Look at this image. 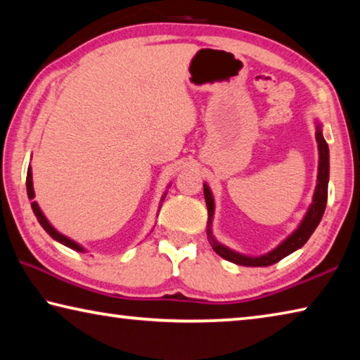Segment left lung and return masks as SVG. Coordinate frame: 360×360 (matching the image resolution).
Masks as SVG:
<instances>
[{"label":"left lung","mask_w":360,"mask_h":360,"mask_svg":"<svg viewBox=\"0 0 360 360\" xmlns=\"http://www.w3.org/2000/svg\"><path fill=\"white\" fill-rule=\"evenodd\" d=\"M316 143H318V152H319V162H318V179H316V187L313 193V202L308 206L307 212H304L300 224L297 229L292 231L288 238L283 240L279 245L262 255H246L241 252H236L233 249L227 248L222 243H219L214 235H212V217H214V197L210 186L203 184V193L206 208H208V225H206V235H208V241L214 252L221 255L222 259L233 262L236 265L243 266H268L276 264L289 254L295 252L300 249L304 243L309 240L313 231L318 227L322 216H324L326 205H327V187H328V173H330V162H328V146L322 135V124L316 120Z\"/></svg>","instance_id":"8db88e82"}]
</instances>
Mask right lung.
Listing matches in <instances>:
<instances>
[{
    "mask_svg": "<svg viewBox=\"0 0 360 360\" xmlns=\"http://www.w3.org/2000/svg\"><path fill=\"white\" fill-rule=\"evenodd\" d=\"M168 187H169V186H168ZM27 193H28V198H30V200H33V198H34L32 167H28V172H27ZM165 197H167V191H165V193L162 195V200H160V205H158V210H160V206H162V203H163V200H165ZM32 210H33V212H34L36 219H38V222L41 224V227L44 229V230L47 231V233L52 236L53 240L58 241L60 245H63V246L70 248V249H72V251H77V252H87V251H85V248H84V246L79 245V243H76L75 240L68 238V236H66V235L60 233V231H58L56 227H53V225H52L51 222H49V219L44 216V212L41 211L38 202H32Z\"/></svg>",
    "mask_w": 360,
    "mask_h": 360,
    "instance_id": "right-lung-1",
    "label": "right lung"
}]
</instances>
